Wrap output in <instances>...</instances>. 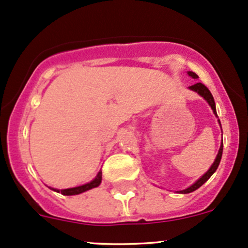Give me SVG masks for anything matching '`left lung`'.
Instances as JSON below:
<instances>
[{"mask_svg": "<svg viewBox=\"0 0 248 248\" xmlns=\"http://www.w3.org/2000/svg\"><path fill=\"white\" fill-rule=\"evenodd\" d=\"M187 74H188V75H189L190 78H195V80H197V78H199V76H198L197 74H195V73H193V72H187ZM188 88L190 89V91H193V92H195V93H198V94H199L200 96H202L203 99H205L206 101H207L208 105L211 106L212 110H213L214 115H216L217 118V109H216V102H214L213 95H212V94H211V92L208 91V88H207V87H206L205 84H202V83L198 82V83L193 84V86L188 87ZM217 122H219L220 127H221V124H220V120H217ZM221 130H222V129H221ZM222 148H224V142H222V140H221V145H220L219 152H217V157H216V160H214V162H213V164H212L211 167H209V170H207V172H206L205 174H203V175L201 176L200 179H198V180L195 181L194 184H193V185H190L189 187H187L186 189L179 190L178 193H180V194H187V193L194 192L195 189H198V188H199V187L202 186V185L205 184V182L207 181L208 179L211 178L212 175H213L214 172H216V170H217V166H219V164H220V160H221V156H222Z\"/></svg>", "mask_w": 248, "mask_h": 248, "instance_id": "8db88e82", "label": "left lung"}]
</instances>
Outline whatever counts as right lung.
I'll use <instances>...</instances> for the list:
<instances>
[{
    "instance_id": "obj_1",
    "label": "right lung",
    "mask_w": 248,
    "mask_h": 248,
    "mask_svg": "<svg viewBox=\"0 0 248 248\" xmlns=\"http://www.w3.org/2000/svg\"><path fill=\"white\" fill-rule=\"evenodd\" d=\"M101 180H102V172L100 170L93 180H92L91 182H87V184H84V185H81V186L72 187V188H66V189H56V188H51V187H49V188L53 189L54 192L61 193V194H63V195H78V194H81V193H83V192H87V190L100 186Z\"/></svg>"
}]
</instances>
